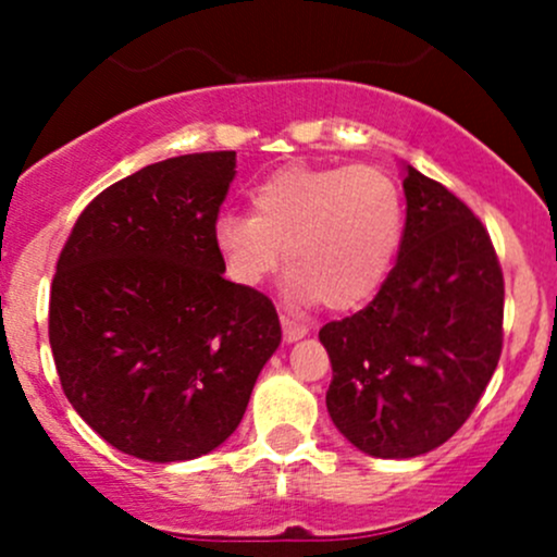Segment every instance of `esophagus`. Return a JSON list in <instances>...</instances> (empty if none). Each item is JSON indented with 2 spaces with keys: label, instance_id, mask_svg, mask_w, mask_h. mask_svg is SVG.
<instances>
[{
  "label": "esophagus",
  "instance_id": "34e87169",
  "mask_svg": "<svg viewBox=\"0 0 557 557\" xmlns=\"http://www.w3.org/2000/svg\"><path fill=\"white\" fill-rule=\"evenodd\" d=\"M280 322H283V337H285V343H296V341H300V337L309 335V327H306V324L293 322L290 317H280Z\"/></svg>",
  "mask_w": 557,
  "mask_h": 557
}]
</instances>
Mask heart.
<instances>
[{"label":"heart","instance_id":"heart-1","mask_svg":"<svg viewBox=\"0 0 557 557\" xmlns=\"http://www.w3.org/2000/svg\"><path fill=\"white\" fill-rule=\"evenodd\" d=\"M251 214H222L214 248L230 283L253 290L277 264L293 304L322 300L332 311L359 309L380 290L400 251L403 194L385 170H274L251 190Z\"/></svg>","mask_w":557,"mask_h":557}]
</instances>
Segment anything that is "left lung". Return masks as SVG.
I'll return each instance as SVG.
<instances>
[{
    "label": "left lung",
    "instance_id": "8db88e82",
    "mask_svg": "<svg viewBox=\"0 0 557 557\" xmlns=\"http://www.w3.org/2000/svg\"><path fill=\"white\" fill-rule=\"evenodd\" d=\"M406 230L372 304L330 322L327 411L374 458H417L471 417L503 350V272L474 212L403 162Z\"/></svg>",
    "mask_w": 557,
    "mask_h": 557
}]
</instances>
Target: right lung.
Listing matches in <instances>:
<instances>
[{
    "mask_svg": "<svg viewBox=\"0 0 557 557\" xmlns=\"http://www.w3.org/2000/svg\"><path fill=\"white\" fill-rule=\"evenodd\" d=\"M235 151L172 157L83 209L49 300L67 400L127 456L177 463L238 430L283 341L272 300L222 277L214 222Z\"/></svg>",
    "mask_w": 557,
    "mask_h": 557,
    "instance_id": "1",
    "label": "right lung"
}]
</instances>
